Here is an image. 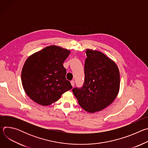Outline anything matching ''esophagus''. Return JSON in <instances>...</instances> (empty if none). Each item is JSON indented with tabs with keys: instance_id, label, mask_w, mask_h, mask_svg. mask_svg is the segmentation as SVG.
I'll return each instance as SVG.
<instances>
[{
	"instance_id": "34e87169",
	"label": "esophagus",
	"mask_w": 148,
	"mask_h": 148,
	"mask_svg": "<svg viewBox=\"0 0 148 148\" xmlns=\"http://www.w3.org/2000/svg\"><path fill=\"white\" fill-rule=\"evenodd\" d=\"M71 86H72L73 87H74V81L73 80L71 81Z\"/></svg>"
}]
</instances>
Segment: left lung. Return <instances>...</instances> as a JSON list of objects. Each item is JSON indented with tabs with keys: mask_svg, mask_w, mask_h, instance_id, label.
<instances>
[{
	"mask_svg": "<svg viewBox=\"0 0 148 148\" xmlns=\"http://www.w3.org/2000/svg\"><path fill=\"white\" fill-rule=\"evenodd\" d=\"M86 53L85 81L81 88H75L73 92L84 110L94 113L109 106L117 97L119 71L115 62L103 53L92 49Z\"/></svg>",
	"mask_w": 148,
	"mask_h": 148,
	"instance_id": "obj_1",
	"label": "left lung"
}]
</instances>
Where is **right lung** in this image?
<instances>
[{
    "instance_id": "right-lung-1",
    "label": "right lung",
    "mask_w": 148,
    "mask_h": 148,
    "mask_svg": "<svg viewBox=\"0 0 148 148\" xmlns=\"http://www.w3.org/2000/svg\"><path fill=\"white\" fill-rule=\"evenodd\" d=\"M70 52L60 46H49L27 58L21 78L23 89L30 99L47 106L72 88L63 66Z\"/></svg>"
}]
</instances>
